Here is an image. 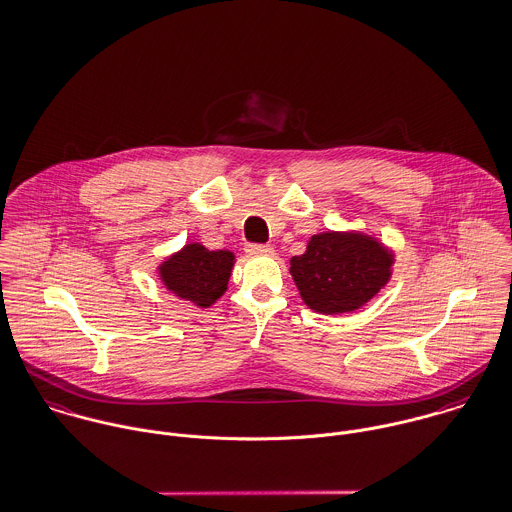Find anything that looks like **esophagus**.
<instances>
[{"label":"esophagus","mask_w":512,"mask_h":512,"mask_svg":"<svg viewBox=\"0 0 512 512\" xmlns=\"http://www.w3.org/2000/svg\"><path fill=\"white\" fill-rule=\"evenodd\" d=\"M245 251L249 255H273V247L271 245H263V243H249Z\"/></svg>","instance_id":"34e87169"}]
</instances>
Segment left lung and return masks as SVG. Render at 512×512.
Masks as SVG:
<instances>
[{"mask_svg":"<svg viewBox=\"0 0 512 512\" xmlns=\"http://www.w3.org/2000/svg\"><path fill=\"white\" fill-rule=\"evenodd\" d=\"M393 253L361 233H321L291 259V275L305 305L341 315L371 301L391 277Z\"/></svg>","mask_w":512,"mask_h":512,"instance_id":"1","label":"left lung"}]
</instances>
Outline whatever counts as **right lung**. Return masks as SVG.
<instances>
[{"label": "right lung", "instance_id": "1", "mask_svg": "<svg viewBox=\"0 0 512 512\" xmlns=\"http://www.w3.org/2000/svg\"><path fill=\"white\" fill-rule=\"evenodd\" d=\"M233 259L231 251H207L203 245L191 243L171 255L159 267V275L177 297L211 307L227 289Z\"/></svg>", "mask_w": 512, "mask_h": 512}]
</instances>
